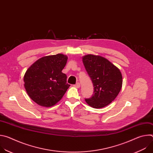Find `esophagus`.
Listing matches in <instances>:
<instances>
[{"mask_svg":"<svg viewBox=\"0 0 153 153\" xmlns=\"http://www.w3.org/2000/svg\"><path fill=\"white\" fill-rule=\"evenodd\" d=\"M74 87H76V88H79L80 87V83H77L76 84H75L74 85Z\"/></svg>","mask_w":153,"mask_h":153,"instance_id":"obj_1","label":"esophagus"}]
</instances>
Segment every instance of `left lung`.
Returning <instances> with one entry per match:
<instances>
[{
  "instance_id": "obj_1",
  "label": "left lung",
  "mask_w": 153,
  "mask_h": 153,
  "mask_svg": "<svg viewBox=\"0 0 153 153\" xmlns=\"http://www.w3.org/2000/svg\"><path fill=\"white\" fill-rule=\"evenodd\" d=\"M87 73L94 86V94L86 102L94 108H103L113 101L122 86L119 69L106 59L93 54L82 57Z\"/></svg>"
}]
</instances>
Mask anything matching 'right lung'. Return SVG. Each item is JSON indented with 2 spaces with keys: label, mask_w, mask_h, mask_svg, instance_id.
I'll list each match as a JSON object with an SVG mask.
<instances>
[{
  "label": "right lung",
  "mask_w": 153,
  "mask_h": 153,
  "mask_svg": "<svg viewBox=\"0 0 153 153\" xmlns=\"http://www.w3.org/2000/svg\"><path fill=\"white\" fill-rule=\"evenodd\" d=\"M68 57L62 54L43 57L27 70L24 86L30 97L38 105L50 107L63 97L70 85L62 72Z\"/></svg>",
  "instance_id": "1"
}]
</instances>
